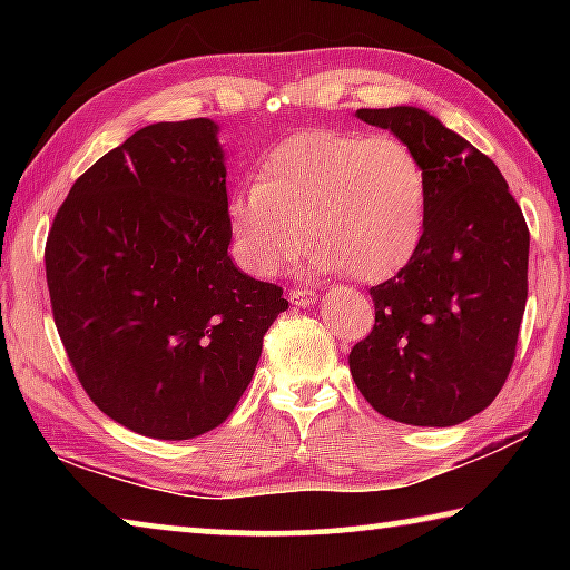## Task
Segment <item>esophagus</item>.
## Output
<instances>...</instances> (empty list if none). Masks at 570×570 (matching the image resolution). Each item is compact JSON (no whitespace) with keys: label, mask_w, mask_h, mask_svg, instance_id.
<instances>
[{"label":"esophagus","mask_w":570,"mask_h":570,"mask_svg":"<svg viewBox=\"0 0 570 570\" xmlns=\"http://www.w3.org/2000/svg\"><path fill=\"white\" fill-rule=\"evenodd\" d=\"M288 302L304 308V306L316 302V294L312 292V288H292V292H288Z\"/></svg>","instance_id":"obj_1"}]
</instances>
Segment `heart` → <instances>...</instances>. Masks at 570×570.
Listing matches in <instances>:
<instances>
[{"instance_id":"obj_1","label":"heart","mask_w":570,"mask_h":570,"mask_svg":"<svg viewBox=\"0 0 570 570\" xmlns=\"http://www.w3.org/2000/svg\"><path fill=\"white\" fill-rule=\"evenodd\" d=\"M428 220V176L407 142L344 130H302L256 163L254 183L228 198L238 262L276 276L316 240L314 272L384 282L417 254Z\"/></svg>"}]
</instances>
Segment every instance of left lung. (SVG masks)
Returning <instances> with one entry per match:
<instances>
[{"mask_svg":"<svg viewBox=\"0 0 570 570\" xmlns=\"http://www.w3.org/2000/svg\"><path fill=\"white\" fill-rule=\"evenodd\" d=\"M407 142L428 176V220L412 262L370 288L374 326L350 370L384 417L450 428L498 397L528 298L530 234L493 160L410 105L356 110Z\"/></svg>","mask_w":570,"mask_h":570,"instance_id":"1","label":"left lung"}]
</instances>
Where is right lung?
<instances>
[{
  "label": "right lung",
  "mask_w": 570,
  "mask_h": 570,
  "mask_svg": "<svg viewBox=\"0 0 570 570\" xmlns=\"http://www.w3.org/2000/svg\"><path fill=\"white\" fill-rule=\"evenodd\" d=\"M208 118L156 122L75 180L45 246L52 316L90 400L138 435L190 440L234 412L288 302L228 256Z\"/></svg>",
  "instance_id": "right-lung-1"
}]
</instances>
